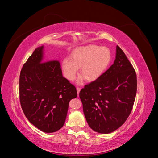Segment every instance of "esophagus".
Wrapping results in <instances>:
<instances>
[{
  "label": "esophagus",
  "mask_w": 158,
  "mask_h": 158,
  "mask_svg": "<svg viewBox=\"0 0 158 158\" xmlns=\"http://www.w3.org/2000/svg\"><path fill=\"white\" fill-rule=\"evenodd\" d=\"M80 88H76V90H77V93H78V95L79 94V93H80Z\"/></svg>",
  "instance_id": "1"
}]
</instances>
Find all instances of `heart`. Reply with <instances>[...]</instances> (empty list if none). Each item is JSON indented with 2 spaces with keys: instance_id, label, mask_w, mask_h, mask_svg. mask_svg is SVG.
<instances>
[{
  "instance_id": "b5f03b06",
  "label": "heart",
  "mask_w": 158,
  "mask_h": 158,
  "mask_svg": "<svg viewBox=\"0 0 158 158\" xmlns=\"http://www.w3.org/2000/svg\"><path fill=\"white\" fill-rule=\"evenodd\" d=\"M111 59V52L107 47L90 45L73 51L70 59L66 57L62 60L61 67L69 80H74L80 68L82 76L78 79L77 84H82L85 78L90 82L98 79L107 69Z\"/></svg>"
}]
</instances>
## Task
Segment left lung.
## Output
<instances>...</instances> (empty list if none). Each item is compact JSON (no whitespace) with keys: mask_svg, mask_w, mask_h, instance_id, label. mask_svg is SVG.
<instances>
[{"mask_svg":"<svg viewBox=\"0 0 158 158\" xmlns=\"http://www.w3.org/2000/svg\"><path fill=\"white\" fill-rule=\"evenodd\" d=\"M136 89L135 70L117 45L113 64L79 94L89 127L98 133L109 134L122 126L131 113Z\"/></svg>","mask_w":158,"mask_h":158,"instance_id":"obj_1","label":"left lung"}]
</instances>
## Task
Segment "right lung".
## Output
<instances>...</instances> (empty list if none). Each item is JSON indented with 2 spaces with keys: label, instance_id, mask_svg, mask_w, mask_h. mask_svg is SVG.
<instances>
[{
  "label": "right lung",
  "instance_id": "add662e5",
  "mask_svg": "<svg viewBox=\"0 0 158 158\" xmlns=\"http://www.w3.org/2000/svg\"><path fill=\"white\" fill-rule=\"evenodd\" d=\"M44 45L38 47L23 64L20 99L25 116L39 130L51 133L63 127L76 88L62 74L58 60L45 62Z\"/></svg>",
  "mask_w": 158,
  "mask_h": 158
}]
</instances>
